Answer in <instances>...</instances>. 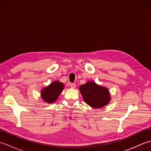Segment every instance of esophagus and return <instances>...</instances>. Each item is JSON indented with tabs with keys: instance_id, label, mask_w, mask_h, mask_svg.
<instances>
[{
	"instance_id": "obj_1",
	"label": "esophagus",
	"mask_w": 151,
	"mask_h": 151,
	"mask_svg": "<svg viewBox=\"0 0 151 151\" xmlns=\"http://www.w3.org/2000/svg\"><path fill=\"white\" fill-rule=\"evenodd\" d=\"M70 87L73 88V89L75 88H76V84H74V83H71V84H70Z\"/></svg>"
}]
</instances>
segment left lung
I'll return each mask as SVG.
<instances>
[{"mask_svg":"<svg viewBox=\"0 0 151 151\" xmlns=\"http://www.w3.org/2000/svg\"><path fill=\"white\" fill-rule=\"evenodd\" d=\"M79 90L86 103L93 108H101L110 102L111 96L108 89L95 82H87L80 86Z\"/></svg>","mask_w":151,"mask_h":151,"instance_id":"8db88e82","label":"left lung"}]
</instances>
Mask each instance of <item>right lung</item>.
I'll list each match as a JSON object with an SVG mask.
<instances>
[{"instance_id":"right-lung-1","label":"right lung","mask_w":151,"mask_h":151,"mask_svg":"<svg viewBox=\"0 0 151 151\" xmlns=\"http://www.w3.org/2000/svg\"><path fill=\"white\" fill-rule=\"evenodd\" d=\"M63 83L59 81H55L41 89V97L42 100L49 104H52L56 101L60 93L63 90Z\"/></svg>"}]
</instances>
